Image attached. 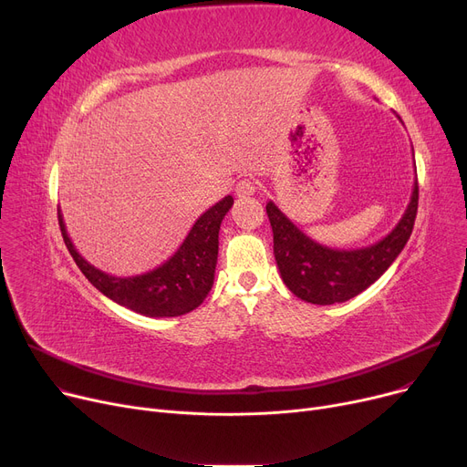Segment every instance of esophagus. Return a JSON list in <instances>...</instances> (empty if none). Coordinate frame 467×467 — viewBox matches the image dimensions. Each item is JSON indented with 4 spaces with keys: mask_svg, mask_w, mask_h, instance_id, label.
I'll return each mask as SVG.
<instances>
[{
    "mask_svg": "<svg viewBox=\"0 0 467 467\" xmlns=\"http://www.w3.org/2000/svg\"><path fill=\"white\" fill-rule=\"evenodd\" d=\"M255 182H252V180H240L238 183H236V187H234V192H236V196H240V199H248V196H252V194H255Z\"/></svg>",
    "mask_w": 467,
    "mask_h": 467,
    "instance_id": "obj_1",
    "label": "esophagus"
}]
</instances>
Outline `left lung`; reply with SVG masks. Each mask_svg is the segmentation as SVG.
<instances>
[{"instance_id": "8db88e82", "label": "left lung", "mask_w": 467, "mask_h": 467, "mask_svg": "<svg viewBox=\"0 0 467 467\" xmlns=\"http://www.w3.org/2000/svg\"><path fill=\"white\" fill-rule=\"evenodd\" d=\"M419 210V182L412 185L410 202L382 240L359 250H335L306 236L271 201L268 221L275 234V257L280 276L293 296L312 305L345 303L375 284L398 259L410 238Z\"/></svg>"}]
</instances>
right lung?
Listing matches in <instances>:
<instances>
[{"label":"right lung","mask_w":467,"mask_h":467,"mask_svg":"<svg viewBox=\"0 0 467 467\" xmlns=\"http://www.w3.org/2000/svg\"><path fill=\"white\" fill-rule=\"evenodd\" d=\"M233 196L215 202L194 221L178 252L150 273L136 276H113L90 265L67 236L62 212L58 223L73 261L87 280L117 305L150 317H174L194 310L210 293L215 276L219 250V227L233 206Z\"/></svg>","instance_id":"1"}]
</instances>
